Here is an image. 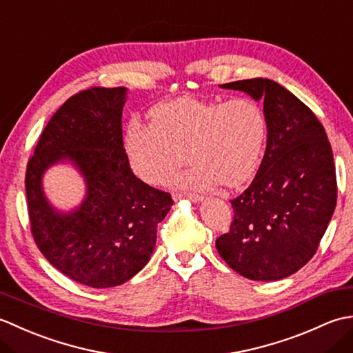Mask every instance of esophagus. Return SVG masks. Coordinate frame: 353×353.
Listing matches in <instances>:
<instances>
[{
    "instance_id": "1",
    "label": "esophagus",
    "mask_w": 353,
    "mask_h": 353,
    "mask_svg": "<svg viewBox=\"0 0 353 353\" xmlns=\"http://www.w3.org/2000/svg\"><path fill=\"white\" fill-rule=\"evenodd\" d=\"M172 199H174L176 201L181 200V199H188V200L194 201V203H199V201L203 200V197L199 196V194H192V192H183V194L176 192V194H172Z\"/></svg>"
}]
</instances>
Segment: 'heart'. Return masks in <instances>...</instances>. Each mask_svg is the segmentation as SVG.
<instances>
[{"label":"heart","mask_w":353,"mask_h":353,"mask_svg":"<svg viewBox=\"0 0 353 353\" xmlns=\"http://www.w3.org/2000/svg\"><path fill=\"white\" fill-rule=\"evenodd\" d=\"M267 138V118L256 101L226 103L183 97L157 104L150 124L134 123L124 144L133 171L150 185H165L186 159L192 165L176 177L181 188H234L256 171Z\"/></svg>","instance_id":"1"}]
</instances>
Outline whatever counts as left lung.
Returning <instances> with one entry per match:
<instances>
[{"instance_id":"8db88e82","label":"left lung","mask_w":353,"mask_h":353,"mask_svg":"<svg viewBox=\"0 0 353 353\" xmlns=\"http://www.w3.org/2000/svg\"><path fill=\"white\" fill-rule=\"evenodd\" d=\"M264 100L267 147L234 221L216 238L220 256L252 281H279L301 270L323 238L336 205L332 148L314 112L268 79L220 85Z\"/></svg>"}]
</instances>
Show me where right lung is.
<instances>
[{"label":"right lung","instance_id":"add662e5","mask_svg":"<svg viewBox=\"0 0 353 353\" xmlns=\"http://www.w3.org/2000/svg\"><path fill=\"white\" fill-rule=\"evenodd\" d=\"M125 88H89L51 117L26 172L30 228L52 267L92 288L121 285L145 267L156 228L172 206L168 192L133 174L123 144ZM70 161L85 179L87 196L70 213L44 197L41 177Z\"/></svg>","mask_w":353,"mask_h":353}]
</instances>
